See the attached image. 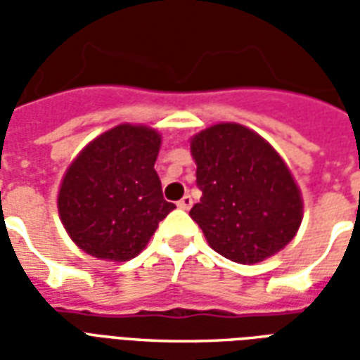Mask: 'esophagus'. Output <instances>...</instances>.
<instances>
[{
    "instance_id": "esophagus-1",
    "label": "esophagus",
    "mask_w": 360,
    "mask_h": 360,
    "mask_svg": "<svg viewBox=\"0 0 360 360\" xmlns=\"http://www.w3.org/2000/svg\"><path fill=\"white\" fill-rule=\"evenodd\" d=\"M177 206H179L181 210H188V208L193 206V198H191L188 195H185L183 198H181L179 202H177Z\"/></svg>"
}]
</instances>
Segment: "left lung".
<instances>
[{
    "instance_id": "1",
    "label": "left lung",
    "mask_w": 360,
    "mask_h": 360,
    "mask_svg": "<svg viewBox=\"0 0 360 360\" xmlns=\"http://www.w3.org/2000/svg\"><path fill=\"white\" fill-rule=\"evenodd\" d=\"M200 202L191 218L221 257L257 264L293 239L301 188L270 142L239 123H216L191 139Z\"/></svg>"
}]
</instances>
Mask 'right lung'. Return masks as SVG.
Returning a JSON list of instances; mask_svg holds the SVG:
<instances>
[{"label": "right lung", "instance_id": "1", "mask_svg": "<svg viewBox=\"0 0 360 360\" xmlns=\"http://www.w3.org/2000/svg\"><path fill=\"white\" fill-rule=\"evenodd\" d=\"M162 134L121 123L90 141L67 167L58 212L71 241L86 255L127 262L146 249L175 208L164 200L154 164Z\"/></svg>", "mask_w": 360, "mask_h": 360}]
</instances>
